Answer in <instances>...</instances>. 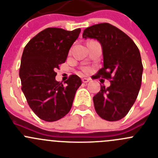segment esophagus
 I'll use <instances>...</instances> for the list:
<instances>
[{"label": "esophagus", "mask_w": 158, "mask_h": 158, "mask_svg": "<svg viewBox=\"0 0 158 158\" xmlns=\"http://www.w3.org/2000/svg\"><path fill=\"white\" fill-rule=\"evenodd\" d=\"M90 81H91L90 78H87V77L82 78V82H83V83H88V82H89Z\"/></svg>", "instance_id": "34e87169"}]
</instances>
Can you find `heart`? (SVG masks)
Here are the masks:
<instances>
[{
    "label": "heart",
    "instance_id": "heart-1",
    "mask_svg": "<svg viewBox=\"0 0 158 158\" xmlns=\"http://www.w3.org/2000/svg\"><path fill=\"white\" fill-rule=\"evenodd\" d=\"M85 71H86V72L88 71V68H85Z\"/></svg>",
    "mask_w": 158,
    "mask_h": 158
}]
</instances>
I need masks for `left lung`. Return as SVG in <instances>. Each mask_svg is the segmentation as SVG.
<instances>
[{
    "label": "left lung",
    "instance_id": "obj_1",
    "mask_svg": "<svg viewBox=\"0 0 158 158\" xmlns=\"http://www.w3.org/2000/svg\"><path fill=\"white\" fill-rule=\"evenodd\" d=\"M82 36L101 44L103 67L97 77L110 79V86L101 85L93 98L96 112L107 121L120 120L133 106L140 89L143 64L139 49L126 33L109 23L88 27Z\"/></svg>",
    "mask_w": 158,
    "mask_h": 158
}]
</instances>
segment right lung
I'll return each mask as SVG.
<instances>
[{
	"instance_id": "1",
	"label": "right lung",
	"mask_w": 158,
	"mask_h": 158,
	"mask_svg": "<svg viewBox=\"0 0 158 158\" xmlns=\"http://www.w3.org/2000/svg\"><path fill=\"white\" fill-rule=\"evenodd\" d=\"M81 28L67 31L48 28L25 46L21 60L19 77L22 90L31 110L41 119L54 122L71 109L81 80L71 75L64 83L56 81L55 70L65 62L69 50L79 36Z\"/></svg>"
}]
</instances>
